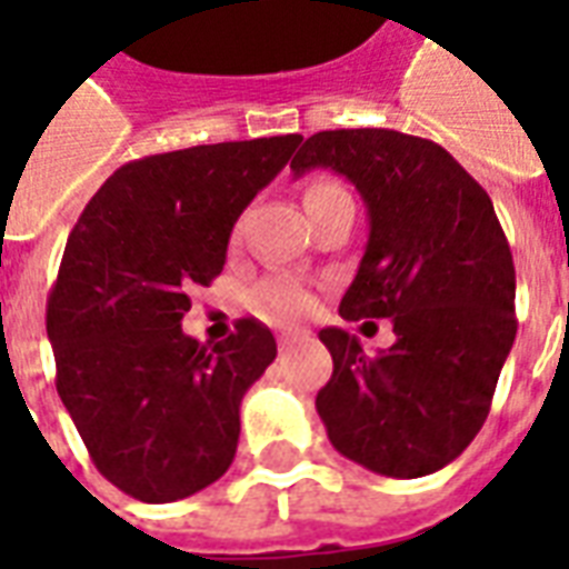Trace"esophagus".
<instances>
[{
	"label": "esophagus",
	"mask_w": 569,
	"mask_h": 569,
	"mask_svg": "<svg viewBox=\"0 0 569 569\" xmlns=\"http://www.w3.org/2000/svg\"><path fill=\"white\" fill-rule=\"evenodd\" d=\"M301 338H308V332H283L280 335V350H289V347L298 345Z\"/></svg>",
	"instance_id": "1"
}]
</instances>
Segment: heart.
<instances>
[{
	"mask_svg": "<svg viewBox=\"0 0 569 569\" xmlns=\"http://www.w3.org/2000/svg\"><path fill=\"white\" fill-rule=\"evenodd\" d=\"M338 186H329V182H317V186L308 188V198H317L322 191H332ZM256 308L261 313H268L273 320H296V317H305L310 308H313V289L308 283H301L296 277H271L256 289Z\"/></svg>",
	"mask_w": 569,
	"mask_h": 569,
	"instance_id": "obj_1",
	"label": "heart"
}]
</instances>
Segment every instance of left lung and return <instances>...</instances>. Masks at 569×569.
Segmentation results:
<instances>
[{
  "label": "left lung",
  "instance_id": "left-lung-1",
  "mask_svg": "<svg viewBox=\"0 0 569 569\" xmlns=\"http://www.w3.org/2000/svg\"><path fill=\"white\" fill-rule=\"evenodd\" d=\"M332 170L369 212V243L341 298L345 320L393 322L369 357L357 335L322 329L335 371L317 393L329 441L387 478L439 472L490 411L515 345V264L488 191L436 142L399 130L313 133L292 173Z\"/></svg>",
  "mask_w": 569,
  "mask_h": 569
}]
</instances>
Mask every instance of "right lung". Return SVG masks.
Listing matches in <instances>:
<instances>
[{
  "instance_id": "right-lung-1",
  "label": "right lung",
  "mask_w": 569,
  "mask_h": 569,
  "mask_svg": "<svg viewBox=\"0 0 569 569\" xmlns=\"http://www.w3.org/2000/svg\"><path fill=\"white\" fill-rule=\"evenodd\" d=\"M298 133L149 154L106 179L48 296L57 393L93 466L142 502H173L228 472L240 402L277 357L259 320L219 345L182 332L188 292L224 268L240 212Z\"/></svg>"
}]
</instances>
